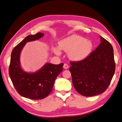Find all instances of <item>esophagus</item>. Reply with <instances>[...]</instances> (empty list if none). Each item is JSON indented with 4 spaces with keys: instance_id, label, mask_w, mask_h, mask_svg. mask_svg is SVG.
<instances>
[{
    "instance_id": "obj_1",
    "label": "esophagus",
    "mask_w": 122,
    "mask_h": 122,
    "mask_svg": "<svg viewBox=\"0 0 122 122\" xmlns=\"http://www.w3.org/2000/svg\"><path fill=\"white\" fill-rule=\"evenodd\" d=\"M63 67H64V69H68L69 68V66L67 64H64V66H63Z\"/></svg>"
}]
</instances>
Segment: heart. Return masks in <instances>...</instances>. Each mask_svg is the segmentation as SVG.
<instances>
[{
	"instance_id": "1",
	"label": "heart",
	"mask_w": 122,
	"mask_h": 122,
	"mask_svg": "<svg viewBox=\"0 0 122 122\" xmlns=\"http://www.w3.org/2000/svg\"><path fill=\"white\" fill-rule=\"evenodd\" d=\"M59 47H54L53 52L57 55L61 54V50L68 53V57L72 61H81L87 57L92 49L90 40L76 34L71 35L58 42Z\"/></svg>"
}]
</instances>
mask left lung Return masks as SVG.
I'll list each match as a JSON object with an SVG mask.
<instances>
[{
  "label": "left lung",
  "instance_id": "8db88e82",
  "mask_svg": "<svg viewBox=\"0 0 122 122\" xmlns=\"http://www.w3.org/2000/svg\"><path fill=\"white\" fill-rule=\"evenodd\" d=\"M101 43L82 61L70 62L69 70L75 89L85 97L101 94L107 90L115 70L112 45L102 36Z\"/></svg>",
  "mask_w": 122,
  "mask_h": 122
}]
</instances>
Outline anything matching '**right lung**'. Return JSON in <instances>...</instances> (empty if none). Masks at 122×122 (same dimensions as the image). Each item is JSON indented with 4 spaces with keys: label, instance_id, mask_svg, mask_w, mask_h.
I'll use <instances>...</instances> for the list:
<instances>
[{
    "label": "right lung",
    "instance_id": "1",
    "mask_svg": "<svg viewBox=\"0 0 122 122\" xmlns=\"http://www.w3.org/2000/svg\"><path fill=\"white\" fill-rule=\"evenodd\" d=\"M43 36L44 33L41 32L27 36L14 47L11 55L9 74L13 86L20 95L30 99H42L49 95L56 78L63 71V63L54 65L47 63L34 72H27L21 68L20 56L24 45Z\"/></svg>",
    "mask_w": 122,
    "mask_h": 122
}]
</instances>
